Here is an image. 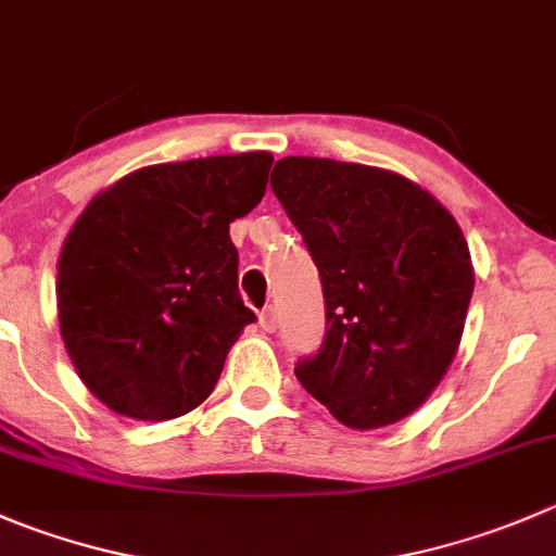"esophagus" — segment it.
Segmentation results:
<instances>
[{
    "mask_svg": "<svg viewBox=\"0 0 556 556\" xmlns=\"http://www.w3.org/2000/svg\"><path fill=\"white\" fill-rule=\"evenodd\" d=\"M257 320H261V328L263 331H277V309L274 306H263L261 315H257Z\"/></svg>",
    "mask_w": 556,
    "mask_h": 556,
    "instance_id": "esophagus-1",
    "label": "esophagus"
}]
</instances>
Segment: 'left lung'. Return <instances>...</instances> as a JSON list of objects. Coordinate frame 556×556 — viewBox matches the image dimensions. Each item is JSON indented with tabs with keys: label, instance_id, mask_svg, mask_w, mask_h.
Masks as SVG:
<instances>
[{
	"label": "left lung",
	"instance_id": "1",
	"mask_svg": "<svg viewBox=\"0 0 556 556\" xmlns=\"http://www.w3.org/2000/svg\"><path fill=\"white\" fill-rule=\"evenodd\" d=\"M271 190L304 239L326 337L295 377L350 429L407 418L454 361L472 299L462 228L427 190L371 165L285 157Z\"/></svg>",
	"mask_w": 556,
	"mask_h": 556
}]
</instances>
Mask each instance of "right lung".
Here are the masks:
<instances>
[{
    "label": "right lung",
    "instance_id": "add662e5",
    "mask_svg": "<svg viewBox=\"0 0 556 556\" xmlns=\"http://www.w3.org/2000/svg\"><path fill=\"white\" fill-rule=\"evenodd\" d=\"M274 157L149 165L94 198L59 255V331L80 380L138 421H170L214 391L255 323L230 223L261 203Z\"/></svg>",
    "mask_w": 556,
    "mask_h": 556
}]
</instances>
